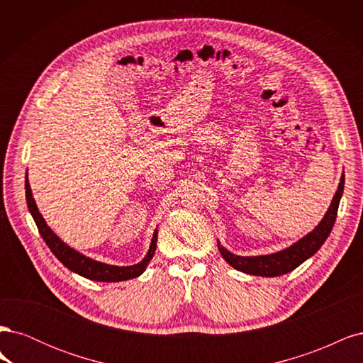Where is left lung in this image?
I'll use <instances>...</instances> for the list:
<instances>
[{
    "label": "left lung",
    "mask_w": 363,
    "mask_h": 363,
    "mask_svg": "<svg viewBox=\"0 0 363 363\" xmlns=\"http://www.w3.org/2000/svg\"><path fill=\"white\" fill-rule=\"evenodd\" d=\"M344 175L340 177L339 188L333 196V201L328 207L325 216L313 232H311L307 236H304L298 242L294 244L292 247L274 252V255L268 256H255V257H242L235 256L232 252H228L225 248H223L218 242V248L221 251L223 257L232 265L235 269L242 271L247 274H252V276H262V277H276L286 274L296 267H300L301 263L313 256L315 252L320 250V247L325 242L327 236L330 235L333 224L336 221L337 207L340 195L344 192Z\"/></svg>",
    "instance_id": "8db88e82"
}]
</instances>
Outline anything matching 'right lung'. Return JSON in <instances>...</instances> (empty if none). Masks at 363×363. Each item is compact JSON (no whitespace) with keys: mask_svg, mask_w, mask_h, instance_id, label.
<instances>
[{"mask_svg":"<svg viewBox=\"0 0 363 363\" xmlns=\"http://www.w3.org/2000/svg\"><path fill=\"white\" fill-rule=\"evenodd\" d=\"M26 196H27L28 211L33 215V218H35V223L38 225L39 233L43 238V240L47 242V245L50 247V250L52 251V255L56 256L68 269L80 274V276H83L86 279L96 280V281H123V280H128V279H135L145 271L148 262L152 259V256H155L156 242H157V232L155 233V236H152L147 256L140 263H138V265L113 267V265H106V263L86 257V256L80 255L79 251H75L65 242H62V240L56 235H54L52 230L47 225L45 219L42 218V215L38 211V206H36L35 200H33L28 180H26Z\"/></svg>","mask_w":363,"mask_h":363,"instance_id":"right-lung-1","label":"right lung"}]
</instances>
